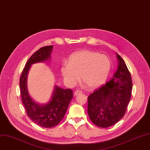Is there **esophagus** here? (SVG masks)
<instances>
[{"mask_svg":"<svg viewBox=\"0 0 150 150\" xmlns=\"http://www.w3.org/2000/svg\"><path fill=\"white\" fill-rule=\"evenodd\" d=\"M81 94H82V91H81L76 90V91L75 92V93H74V95H75V96H78V95H81Z\"/></svg>","mask_w":150,"mask_h":150,"instance_id":"esophagus-1","label":"esophagus"}]
</instances>
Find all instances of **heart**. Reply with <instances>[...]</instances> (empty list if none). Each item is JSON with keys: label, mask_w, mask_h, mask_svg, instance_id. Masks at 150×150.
<instances>
[{"label": "heart", "mask_w": 150, "mask_h": 150, "mask_svg": "<svg viewBox=\"0 0 150 150\" xmlns=\"http://www.w3.org/2000/svg\"><path fill=\"white\" fill-rule=\"evenodd\" d=\"M111 64L106 55L89 50H82L72 54L68 63L64 62L60 72L65 83L74 86L80 80L90 88L96 89L106 83Z\"/></svg>", "instance_id": "heart-1"}]
</instances>
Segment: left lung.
Listing matches in <instances>:
<instances>
[{
	"instance_id": "left-lung-1",
	"label": "left lung",
	"mask_w": 150,
	"mask_h": 150,
	"mask_svg": "<svg viewBox=\"0 0 150 150\" xmlns=\"http://www.w3.org/2000/svg\"><path fill=\"white\" fill-rule=\"evenodd\" d=\"M112 79L88 97V114L93 124L106 128L123 117L130 100L132 81L130 72L120 55Z\"/></svg>"
}]
</instances>
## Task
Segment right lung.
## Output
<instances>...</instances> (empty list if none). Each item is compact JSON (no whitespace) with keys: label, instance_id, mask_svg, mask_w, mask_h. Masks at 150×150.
I'll list each match as a JSON object with an SVG mask.
<instances>
[{"label":"right lung","instance_id":"obj_1","mask_svg":"<svg viewBox=\"0 0 150 150\" xmlns=\"http://www.w3.org/2000/svg\"><path fill=\"white\" fill-rule=\"evenodd\" d=\"M52 50L53 46H44L33 54L26 62L20 79L21 96L26 114L36 124L44 128L53 127L62 120L73 98L71 90H64L55 85L50 100L47 103L40 104L33 100L28 90L27 78L31 65L51 60Z\"/></svg>","mask_w":150,"mask_h":150}]
</instances>
